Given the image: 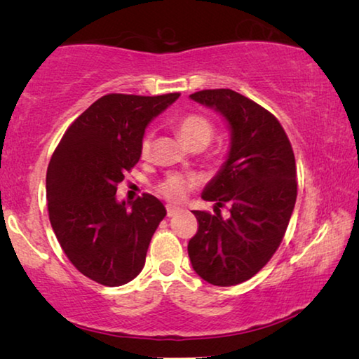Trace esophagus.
<instances>
[{
    "mask_svg": "<svg viewBox=\"0 0 359 359\" xmlns=\"http://www.w3.org/2000/svg\"><path fill=\"white\" fill-rule=\"evenodd\" d=\"M166 212H168V217H174L177 212H180V208H175V205L168 204L166 205Z\"/></svg>",
    "mask_w": 359,
    "mask_h": 359,
    "instance_id": "1",
    "label": "esophagus"
}]
</instances>
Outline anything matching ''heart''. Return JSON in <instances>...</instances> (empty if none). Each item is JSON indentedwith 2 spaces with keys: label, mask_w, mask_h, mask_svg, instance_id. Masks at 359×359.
Returning <instances> with one entry per match:
<instances>
[{
  "label": "heart",
  "mask_w": 359,
  "mask_h": 359,
  "mask_svg": "<svg viewBox=\"0 0 359 359\" xmlns=\"http://www.w3.org/2000/svg\"><path fill=\"white\" fill-rule=\"evenodd\" d=\"M177 135L188 147H205L215 136V125L208 115L204 114H188L179 120ZM151 147V135L147 133L141 141V154L147 155ZM194 185L193 177H187L182 174H169L158 184V193L168 201L179 203L185 199L187 193Z\"/></svg>",
  "instance_id": "1"
}]
</instances>
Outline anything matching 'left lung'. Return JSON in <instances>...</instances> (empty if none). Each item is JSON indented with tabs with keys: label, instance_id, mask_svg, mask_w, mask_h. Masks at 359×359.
<instances>
[{
	"label": "left lung",
	"instance_id": "obj_1",
	"mask_svg": "<svg viewBox=\"0 0 359 359\" xmlns=\"http://www.w3.org/2000/svg\"><path fill=\"white\" fill-rule=\"evenodd\" d=\"M193 101L222 114L231 131L226 161L203 191L231 217L193 210L198 233L188 242L196 274L217 287H231L263 269L280 245L293 214L296 161L287 133L264 107L234 90H201Z\"/></svg>",
	"mask_w": 359,
	"mask_h": 359
}]
</instances>
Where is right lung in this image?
<instances>
[{
    "mask_svg": "<svg viewBox=\"0 0 359 359\" xmlns=\"http://www.w3.org/2000/svg\"><path fill=\"white\" fill-rule=\"evenodd\" d=\"M180 93H111L72 121L47 168L53 233L79 272L104 287L131 282L166 209L145 193L126 208L115 198L125 172L141 158L145 128Z\"/></svg>",
    "mask_w": 359,
    "mask_h": 359,
    "instance_id": "1",
    "label": "right lung"
}]
</instances>
